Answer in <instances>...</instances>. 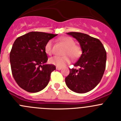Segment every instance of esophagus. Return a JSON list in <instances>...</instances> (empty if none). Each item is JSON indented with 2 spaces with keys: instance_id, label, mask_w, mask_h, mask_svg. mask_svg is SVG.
I'll return each mask as SVG.
<instances>
[{
  "instance_id": "34e87169",
  "label": "esophagus",
  "mask_w": 121,
  "mask_h": 121,
  "mask_svg": "<svg viewBox=\"0 0 121 121\" xmlns=\"http://www.w3.org/2000/svg\"><path fill=\"white\" fill-rule=\"evenodd\" d=\"M62 69L61 67H59V66H56V69H57V70H60V69Z\"/></svg>"
}]
</instances>
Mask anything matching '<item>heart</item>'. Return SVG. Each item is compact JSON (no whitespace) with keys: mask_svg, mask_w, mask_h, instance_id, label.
I'll return each instance as SVG.
<instances>
[{"mask_svg":"<svg viewBox=\"0 0 121 121\" xmlns=\"http://www.w3.org/2000/svg\"><path fill=\"white\" fill-rule=\"evenodd\" d=\"M61 42L65 46H66L64 51V56H54L49 59V63L55 65L59 67H62L67 64H69L71 60V57L74 59L78 58L82 54V48L79 45L75 44V42L73 39L69 36H64L60 39ZM53 48V41L50 40L46 43L44 47L45 53L47 55L52 54Z\"/></svg>","mask_w":121,"mask_h":121,"instance_id":"heart-1","label":"heart"}]
</instances>
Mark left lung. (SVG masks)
<instances>
[{"instance_id":"8db88e82","label":"left lung","mask_w":121,"mask_h":121,"mask_svg":"<svg viewBox=\"0 0 121 121\" xmlns=\"http://www.w3.org/2000/svg\"><path fill=\"white\" fill-rule=\"evenodd\" d=\"M67 34L78 41L82 54L74 64L80 68H69L65 83L68 88L75 92H87L98 85L103 76L107 59L106 50L98 39L87 34L74 32Z\"/></svg>"}]
</instances>
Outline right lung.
I'll return each instance as SVG.
<instances>
[{"label": "right lung", "mask_w": 121, "mask_h": 121, "mask_svg": "<svg viewBox=\"0 0 121 121\" xmlns=\"http://www.w3.org/2000/svg\"><path fill=\"white\" fill-rule=\"evenodd\" d=\"M56 35L30 32L14 41L9 55L12 74L18 85L26 91L38 92L48 85L56 67L45 64L48 57L44 47Z\"/></svg>", "instance_id": "1"}]
</instances>
